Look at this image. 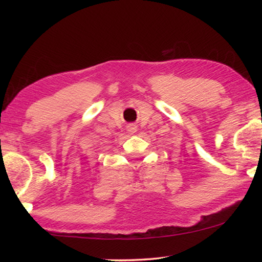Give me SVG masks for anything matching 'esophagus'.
<instances>
[{
  "label": "esophagus",
  "mask_w": 262,
  "mask_h": 262,
  "mask_svg": "<svg viewBox=\"0 0 262 262\" xmlns=\"http://www.w3.org/2000/svg\"><path fill=\"white\" fill-rule=\"evenodd\" d=\"M127 130L129 134H134V133L137 132V126L135 125V123H129V125L127 126Z\"/></svg>",
  "instance_id": "1"
}]
</instances>
